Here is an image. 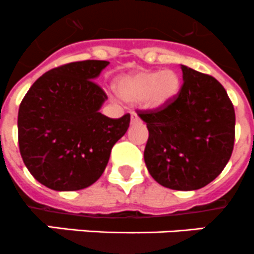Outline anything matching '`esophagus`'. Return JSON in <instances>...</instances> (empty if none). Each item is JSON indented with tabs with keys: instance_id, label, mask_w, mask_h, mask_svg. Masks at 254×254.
Segmentation results:
<instances>
[{
	"instance_id": "esophagus-1",
	"label": "esophagus",
	"mask_w": 254,
	"mask_h": 254,
	"mask_svg": "<svg viewBox=\"0 0 254 254\" xmlns=\"http://www.w3.org/2000/svg\"><path fill=\"white\" fill-rule=\"evenodd\" d=\"M140 122V119L138 117L137 114H132L130 115V124L132 125H135V124H139Z\"/></svg>"
}]
</instances>
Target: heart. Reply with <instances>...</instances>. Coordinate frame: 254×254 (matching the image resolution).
Masks as SVG:
<instances>
[{
	"label": "heart",
	"mask_w": 254,
	"mask_h": 254,
	"mask_svg": "<svg viewBox=\"0 0 254 254\" xmlns=\"http://www.w3.org/2000/svg\"><path fill=\"white\" fill-rule=\"evenodd\" d=\"M182 80L172 70H143L122 76L116 89L127 102H144L148 110H159L168 106L179 95Z\"/></svg>",
	"instance_id": "1"
}]
</instances>
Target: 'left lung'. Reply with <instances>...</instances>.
I'll use <instances>...</instances> for the list:
<instances>
[{"mask_svg":"<svg viewBox=\"0 0 254 254\" xmlns=\"http://www.w3.org/2000/svg\"><path fill=\"white\" fill-rule=\"evenodd\" d=\"M183 86L174 101L140 111L147 124L144 162L153 179L173 190H197L220 175L235 143V109L211 75L182 65Z\"/></svg>","mask_w":254,"mask_h":254,"instance_id":"1","label":"left lung"}]
</instances>
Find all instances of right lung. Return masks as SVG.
I'll use <instances>...</instances> for the list:
<instances>
[{"label": "right lung", "instance_id": "add662e5", "mask_svg": "<svg viewBox=\"0 0 254 254\" xmlns=\"http://www.w3.org/2000/svg\"><path fill=\"white\" fill-rule=\"evenodd\" d=\"M84 60L54 67L31 86L18 110V143L27 169L41 184L74 191L94 184L124 137L130 116L100 112L107 100L94 81L109 65Z\"/></svg>", "mask_w": 254, "mask_h": 254}]
</instances>
